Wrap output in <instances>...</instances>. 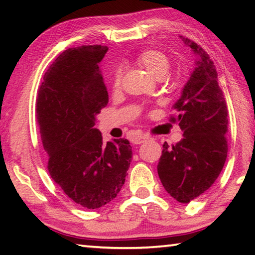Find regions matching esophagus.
I'll use <instances>...</instances> for the list:
<instances>
[{"label": "esophagus", "mask_w": 255, "mask_h": 255, "mask_svg": "<svg viewBox=\"0 0 255 255\" xmlns=\"http://www.w3.org/2000/svg\"><path fill=\"white\" fill-rule=\"evenodd\" d=\"M147 139H149V138L147 137V136H145V135H138V136H136V137H133V139H132V141H133V144H143V143H145L146 140Z\"/></svg>", "instance_id": "34e87169"}]
</instances>
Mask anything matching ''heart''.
Wrapping results in <instances>:
<instances>
[{
  "label": "heart",
  "instance_id": "1",
  "mask_svg": "<svg viewBox=\"0 0 255 255\" xmlns=\"http://www.w3.org/2000/svg\"><path fill=\"white\" fill-rule=\"evenodd\" d=\"M136 62L145 67L156 79H161L165 75L170 65L169 57L158 49H145L140 51L136 56ZM122 81L123 72L120 68H116L112 75V89L118 90L122 86Z\"/></svg>",
  "mask_w": 255,
  "mask_h": 255
}]
</instances>
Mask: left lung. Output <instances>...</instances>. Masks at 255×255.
<instances>
[{
  "label": "left lung",
  "mask_w": 255,
  "mask_h": 255,
  "mask_svg": "<svg viewBox=\"0 0 255 255\" xmlns=\"http://www.w3.org/2000/svg\"><path fill=\"white\" fill-rule=\"evenodd\" d=\"M198 56L196 66L173 109L183 138L164 143L157 173L164 189L176 201L188 204L207 191L221 174L227 157L228 111L209 55L195 41L180 36Z\"/></svg>",
  "instance_id": "8db88e82"
}]
</instances>
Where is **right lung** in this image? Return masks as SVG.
<instances>
[{
  "label": "right lung",
  "mask_w": 255,
  "mask_h": 255,
  "mask_svg": "<svg viewBox=\"0 0 255 255\" xmlns=\"http://www.w3.org/2000/svg\"><path fill=\"white\" fill-rule=\"evenodd\" d=\"M107 50L93 45L63 51L45 73L36 102L49 174L68 198L88 209L117 197L132 157L127 139L106 144L94 128L109 101L99 68Z\"/></svg>",
  "instance_id": "add662e5"
}]
</instances>
